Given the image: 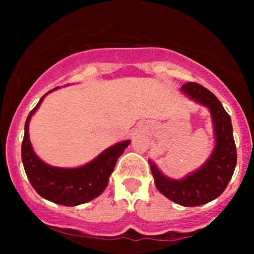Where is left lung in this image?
<instances>
[{
  "label": "left lung",
  "instance_id": "1",
  "mask_svg": "<svg viewBox=\"0 0 254 254\" xmlns=\"http://www.w3.org/2000/svg\"><path fill=\"white\" fill-rule=\"evenodd\" d=\"M182 89L196 103L210 110L216 136L215 149L199 170L182 180L165 177L153 162L150 170L156 189L165 197L180 205L197 206L211 202L226 190L237 166V147L229 115L210 90L196 82L184 83Z\"/></svg>",
  "mask_w": 254,
  "mask_h": 254
}]
</instances>
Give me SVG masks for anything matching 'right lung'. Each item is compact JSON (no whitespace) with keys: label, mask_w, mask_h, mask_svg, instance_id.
I'll use <instances>...</instances> for the list:
<instances>
[{"label":"right lung","mask_w":254,"mask_h":254,"mask_svg":"<svg viewBox=\"0 0 254 254\" xmlns=\"http://www.w3.org/2000/svg\"><path fill=\"white\" fill-rule=\"evenodd\" d=\"M57 88L58 87L55 89ZM45 95L31 111L25 123L21 159L26 176L37 193L51 202L65 206H74L89 202L100 196L106 189L111 173L115 170L116 162L123 154L125 148L130 144V141L112 145L82 167L60 168L46 165L33 151L28 136V122L42 104Z\"/></svg>","instance_id":"right-lung-1"}]
</instances>
